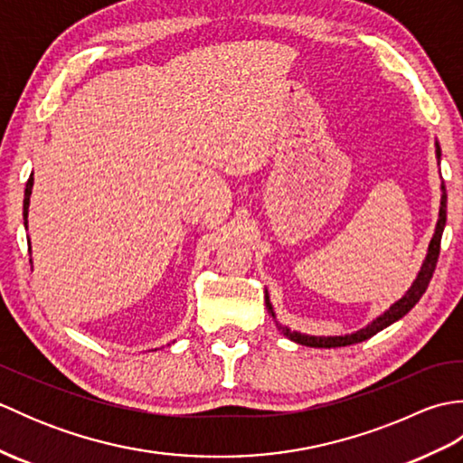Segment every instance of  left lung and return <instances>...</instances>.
Instances as JSON below:
<instances>
[{"label": "left lung", "mask_w": 463, "mask_h": 463, "mask_svg": "<svg viewBox=\"0 0 463 463\" xmlns=\"http://www.w3.org/2000/svg\"><path fill=\"white\" fill-rule=\"evenodd\" d=\"M436 159L438 165L441 161V149H439V143L436 141ZM441 199H439V214H438V222H436V231H434V237H431L430 244H428V252H426V259L421 262V267L416 274L414 282H411V287L406 290L404 297L400 300H396L394 304L388 310H383L380 317L373 318L366 326L356 330V332H350V334H340V336H312V334H302L297 330H290L288 326H282L277 320V314H274V308L270 304V297H269V290H264V300H267V310L270 317L277 322L279 330L287 336L288 340L302 344V346H310V348H338V346H348V344H356V342H364L372 338L373 334H378L380 330L388 328L390 324H394L396 320H400L402 317H406V314L416 307L418 300L421 298V294L426 292L428 284L431 280V274L436 270V262L439 257V242H441V234H444V226H446V209H448V194H446V184L441 181Z\"/></svg>", "instance_id": "8db88e82"}]
</instances>
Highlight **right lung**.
I'll return each instance as SVG.
<instances>
[{
	"label": "right lung",
	"instance_id": "obj_1",
	"mask_svg": "<svg viewBox=\"0 0 463 463\" xmlns=\"http://www.w3.org/2000/svg\"><path fill=\"white\" fill-rule=\"evenodd\" d=\"M32 189H33V173L29 176V181L25 184V199H24V224L27 229V214H29V196H32Z\"/></svg>",
	"mask_w": 463,
	"mask_h": 463
}]
</instances>
